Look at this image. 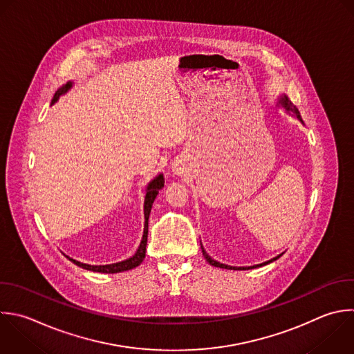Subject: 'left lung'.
I'll return each instance as SVG.
<instances>
[{
    "mask_svg": "<svg viewBox=\"0 0 354 354\" xmlns=\"http://www.w3.org/2000/svg\"><path fill=\"white\" fill-rule=\"evenodd\" d=\"M279 104L289 112H293L295 115H296V118L301 122V118H300V113H299V111H297V108L296 106H293L292 105V102L288 100V97L286 95H283L281 100H279ZM202 253H203V256H205V259H206V261L209 263V264H212V266H214V267H220V268H228V270H249V268H256V267H261V266H266V264H268V263H271V261H274V260H277L279 256H282V254H278L277 257H274V259H271V260H268V261H264V263H261V264H256V266H250V267H231V266H227V264H223V263H218V261H216V260H213L205 250H203V248H202Z\"/></svg>",
    "mask_w": 354,
    "mask_h": 354,
    "instance_id": "left-lung-1",
    "label": "left lung"
}]
</instances>
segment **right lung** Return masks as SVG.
I'll list each match as a JSON object with an SVG mask.
<instances>
[{
  "label": "right lung",
  "instance_id": "1",
  "mask_svg": "<svg viewBox=\"0 0 354 354\" xmlns=\"http://www.w3.org/2000/svg\"><path fill=\"white\" fill-rule=\"evenodd\" d=\"M72 87V82H69L68 84H65L62 88H59L55 95H54V100H53V104H55L58 101V98L65 94L69 88ZM165 185V178H163V174H159L158 177H155L147 187V195H145V202H144V216H145V225H144V235H142V241L137 249V252L127 260H123V261H119V263H113V264H106V266H91V264H84V263H80L75 259H71L68 257L72 263H75L76 266L82 267V268H86V270H90V271H95V272H106V274H115V272H122V271H126V270H131L137 266H140L145 257V250H147V241H148V218H149V213H151V209H152V203L156 198V195L159 194V189H162Z\"/></svg>",
  "mask_w": 354,
  "mask_h": 354
}]
</instances>
